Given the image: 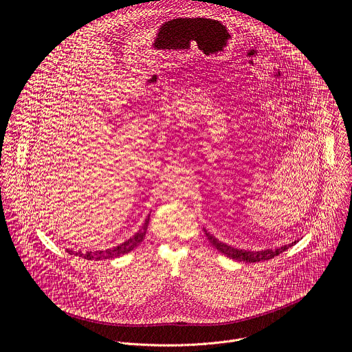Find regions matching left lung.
Returning a JSON list of instances; mask_svg holds the SVG:
<instances>
[{"mask_svg":"<svg viewBox=\"0 0 352 352\" xmlns=\"http://www.w3.org/2000/svg\"><path fill=\"white\" fill-rule=\"evenodd\" d=\"M208 239L210 241V243L219 250L220 254L226 255L230 259L238 261V262H245V263H255V262H263V261H269L273 259L274 256H278L280 254H283L284 250H287L288 248L294 246L298 241H294L288 245H283L280 248L276 249H263V250H248V249H239V248H234L231 245H227L221 241H219L214 235H212L210 232L206 231V228L204 230Z\"/></svg>","mask_w":352,"mask_h":352,"instance_id":"left-lung-1","label":"left lung"}]
</instances>
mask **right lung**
Listing matches in <instances>:
<instances>
[{
  "instance_id": "add662e5",
  "label": "right lung",
  "mask_w": 352,
  "mask_h": 352,
  "mask_svg": "<svg viewBox=\"0 0 352 352\" xmlns=\"http://www.w3.org/2000/svg\"><path fill=\"white\" fill-rule=\"evenodd\" d=\"M148 220H150V214L144 220L142 228L135 235H132L129 239H126L125 242H122V243H120V245H117L114 248L103 249V250H94V252H86V254L74 252L72 249H67V252L71 254V255L74 254L76 256L85 258L87 261H109V259H116L118 256H122V255L131 252V250H133L138 245H140V242L144 239V235H146V231H147V227H148Z\"/></svg>"
}]
</instances>
